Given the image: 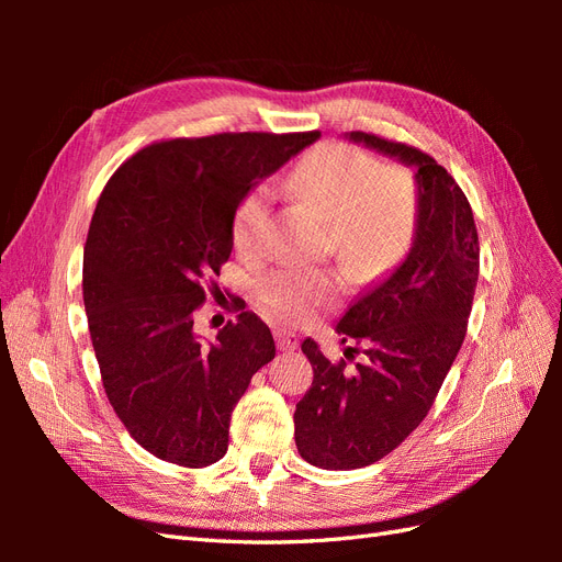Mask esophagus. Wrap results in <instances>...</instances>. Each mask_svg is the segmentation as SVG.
<instances>
[{"instance_id": "1", "label": "esophagus", "mask_w": 562, "mask_h": 562, "mask_svg": "<svg viewBox=\"0 0 562 562\" xmlns=\"http://www.w3.org/2000/svg\"><path fill=\"white\" fill-rule=\"evenodd\" d=\"M274 337H277V347H279L281 351H295V349H297V337H295L293 333L277 330Z\"/></svg>"}]
</instances>
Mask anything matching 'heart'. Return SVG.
<instances>
[{
	"label": "heart",
	"instance_id": "1",
	"mask_svg": "<svg viewBox=\"0 0 562 562\" xmlns=\"http://www.w3.org/2000/svg\"><path fill=\"white\" fill-rule=\"evenodd\" d=\"M293 192L330 217L339 258L356 269L380 271L398 262L417 227V187L396 164H380L347 143L314 147L291 173ZM234 246L246 255L267 250L271 190L255 184L234 211ZM337 295V277L314 267H288L260 283V297L283 323L314 318Z\"/></svg>",
	"mask_w": 562,
	"mask_h": 562
}]
</instances>
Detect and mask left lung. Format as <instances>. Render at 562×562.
Instances as JSON below:
<instances>
[{"label":"left lung","instance_id":"left-lung-1","mask_svg":"<svg viewBox=\"0 0 562 562\" xmlns=\"http://www.w3.org/2000/svg\"><path fill=\"white\" fill-rule=\"evenodd\" d=\"M349 140L417 168V227L405 260L337 323L366 361L347 370L302 342L314 382L295 407V446L330 471L380 462L427 417L464 342L481 252L469 201L434 157L363 131Z\"/></svg>","mask_w":562,"mask_h":562}]
</instances>
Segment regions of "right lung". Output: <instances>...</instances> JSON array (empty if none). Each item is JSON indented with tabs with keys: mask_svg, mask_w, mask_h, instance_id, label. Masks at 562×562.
<instances>
[{
	"mask_svg": "<svg viewBox=\"0 0 562 562\" xmlns=\"http://www.w3.org/2000/svg\"><path fill=\"white\" fill-rule=\"evenodd\" d=\"M217 133L143 147L108 180L83 246V307L105 394L135 443L201 469L227 452L229 417L274 359L252 312L203 345L194 314L234 246V211L258 180L318 140Z\"/></svg>",
	"mask_w": 562,
	"mask_h": 562,
	"instance_id": "1",
	"label": "right lung"
}]
</instances>
